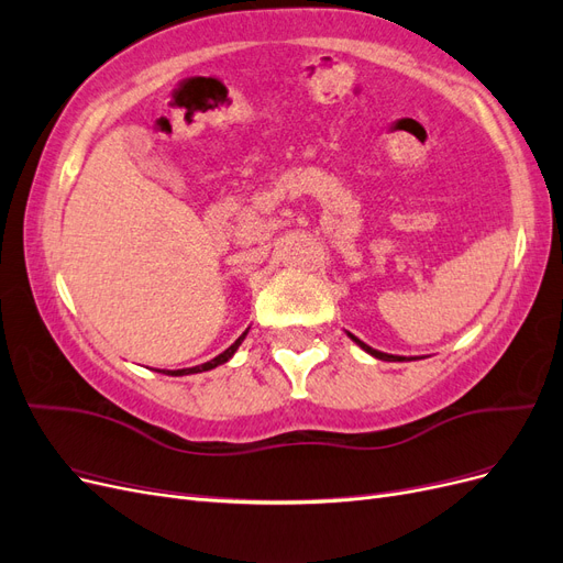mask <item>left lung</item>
Instances as JSON below:
<instances>
[{"mask_svg":"<svg viewBox=\"0 0 563 563\" xmlns=\"http://www.w3.org/2000/svg\"><path fill=\"white\" fill-rule=\"evenodd\" d=\"M352 340H354V343L356 345H360L364 352H368L371 356H376V360H383V362H404L406 360V356H397V354H387V352H380V350H373L371 345H366V343H362V340L360 338H356V335H352V333H347ZM411 360H413V356H411Z\"/></svg>","mask_w":563,"mask_h":563,"instance_id":"8db88e82","label":"left lung"}]
</instances>
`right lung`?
Returning <instances> with one entry per match:
<instances>
[{
  "label": "right lung",
  "instance_id": "right-lung-1",
  "mask_svg": "<svg viewBox=\"0 0 563 563\" xmlns=\"http://www.w3.org/2000/svg\"><path fill=\"white\" fill-rule=\"evenodd\" d=\"M246 333H249V329L234 340V343L225 350V352H220L218 356H213L211 362H203V364H199V366H192V368H178V371H159V373H166V376H190V373H201V371H211V368H216V366H220V364H225V362H230L232 360V354L240 350V345L244 343V338H246Z\"/></svg>",
  "mask_w": 563,
  "mask_h": 563
}]
</instances>
